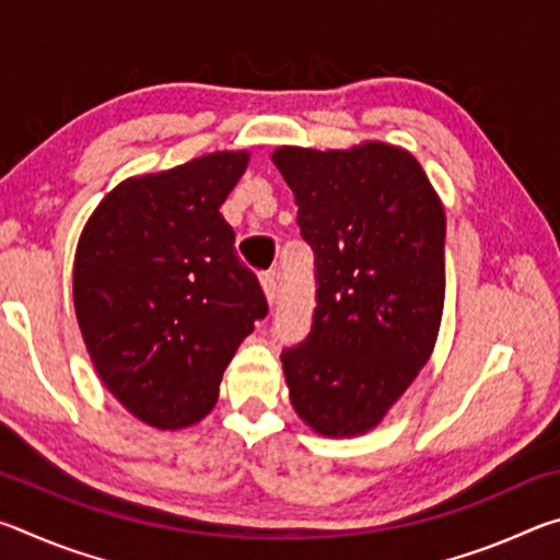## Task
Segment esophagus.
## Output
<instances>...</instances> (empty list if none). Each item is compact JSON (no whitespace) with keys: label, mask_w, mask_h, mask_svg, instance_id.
Returning a JSON list of instances; mask_svg holds the SVG:
<instances>
[{"label":"esophagus","mask_w":560,"mask_h":560,"mask_svg":"<svg viewBox=\"0 0 560 560\" xmlns=\"http://www.w3.org/2000/svg\"><path fill=\"white\" fill-rule=\"evenodd\" d=\"M259 281H261L264 293H267V301L273 306L279 296V271H261Z\"/></svg>","instance_id":"34e87169"}]
</instances>
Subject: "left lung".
Here are the masks:
<instances>
[{
    "instance_id": "left-lung-1",
    "label": "left lung",
    "mask_w": 560,
    "mask_h": 560,
    "mask_svg": "<svg viewBox=\"0 0 560 560\" xmlns=\"http://www.w3.org/2000/svg\"><path fill=\"white\" fill-rule=\"evenodd\" d=\"M273 165L314 249L308 336L281 350L293 410L316 432L375 428L428 363L444 306V210L407 150L279 148Z\"/></svg>"
}]
</instances>
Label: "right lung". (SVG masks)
<instances>
[{
  "label": "right lung",
  "mask_w": 560,
  "mask_h": 560,
  "mask_svg": "<svg viewBox=\"0 0 560 560\" xmlns=\"http://www.w3.org/2000/svg\"><path fill=\"white\" fill-rule=\"evenodd\" d=\"M246 153H212L120 183L73 261V306L93 365L120 405L160 430L200 422L224 368L269 314L220 207Z\"/></svg>",
  "instance_id": "obj_1"
}]
</instances>
